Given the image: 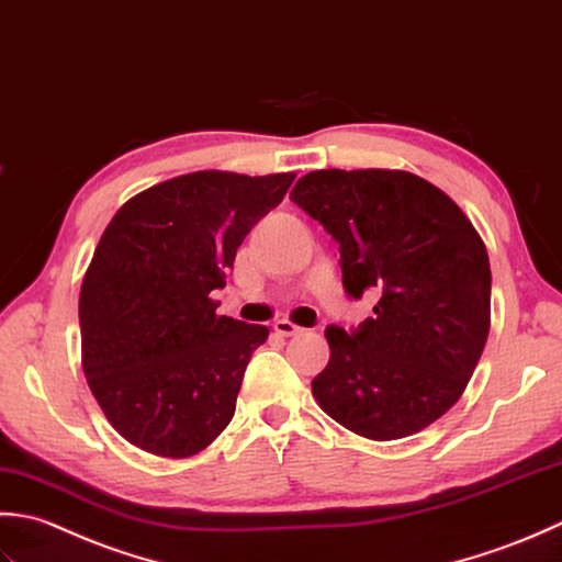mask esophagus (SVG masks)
<instances>
[{
    "mask_svg": "<svg viewBox=\"0 0 562 562\" xmlns=\"http://www.w3.org/2000/svg\"><path fill=\"white\" fill-rule=\"evenodd\" d=\"M273 331H277V335H281V337H295V335H301V331H305V329L293 325L291 319H277V323H273Z\"/></svg>",
    "mask_w": 562,
    "mask_h": 562,
    "instance_id": "34e87169",
    "label": "esophagus"
}]
</instances>
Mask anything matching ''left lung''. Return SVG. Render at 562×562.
<instances>
[{
  "mask_svg": "<svg viewBox=\"0 0 562 562\" xmlns=\"http://www.w3.org/2000/svg\"><path fill=\"white\" fill-rule=\"evenodd\" d=\"M291 201L337 239L347 293L378 297L357 329H325L315 400L359 437H412L456 405L485 349L483 237L441 189L403 169L311 171Z\"/></svg>",
  "mask_w": 562,
  "mask_h": 562,
  "instance_id": "obj_1",
  "label": "left lung"
}]
</instances>
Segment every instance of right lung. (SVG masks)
I'll list each match as a JSON object with an SVG mask.
<instances>
[{"mask_svg":"<svg viewBox=\"0 0 562 562\" xmlns=\"http://www.w3.org/2000/svg\"><path fill=\"white\" fill-rule=\"evenodd\" d=\"M293 179L191 171L111 217L79 291L82 369L111 427L137 449L189 458L231 425L269 327L217 315L211 293Z\"/></svg>","mask_w":562,"mask_h":562,"instance_id":"right-lung-1","label":"right lung"}]
</instances>
